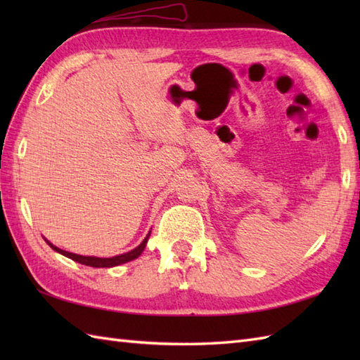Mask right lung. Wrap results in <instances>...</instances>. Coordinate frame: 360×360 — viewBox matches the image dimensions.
Returning a JSON list of instances; mask_svg holds the SVG:
<instances>
[{"instance_id": "1", "label": "right lung", "mask_w": 360, "mask_h": 360, "mask_svg": "<svg viewBox=\"0 0 360 360\" xmlns=\"http://www.w3.org/2000/svg\"><path fill=\"white\" fill-rule=\"evenodd\" d=\"M150 233H151V231L148 232L147 236H145L143 241L139 244V246L134 248L133 250L125 252V254H120V255H116V257H110V258L86 257V255L72 254V252H68V250H63V249H60V248H57V246H53V244H52L49 240L44 238V241L48 243L53 250L58 252V254H62V255H65V257H68V258H71V259H74V262H77V263H80V264L91 266V267H114V266H119V264H124V263L131 262V259H136L137 257H139V255L142 254V252H143L145 246H147V241H148V238H150Z\"/></svg>"}]
</instances>
